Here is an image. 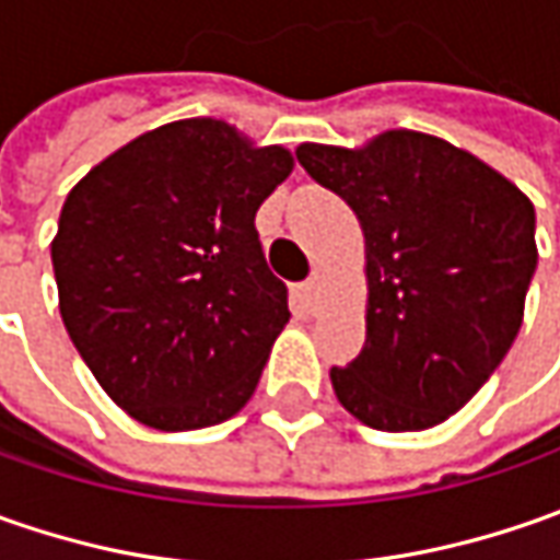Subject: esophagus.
<instances>
[{
    "label": "esophagus",
    "instance_id": "esophagus-1",
    "mask_svg": "<svg viewBox=\"0 0 560 560\" xmlns=\"http://www.w3.org/2000/svg\"><path fill=\"white\" fill-rule=\"evenodd\" d=\"M317 290H320V277L314 273L308 277L302 287H299V305L305 308V312H314V302H317Z\"/></svg>",
    "mask_w": 560,
    "mask_h": 560
}]
</instances>
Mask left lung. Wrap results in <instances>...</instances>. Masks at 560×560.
Wrapping results in <instances>:
<instances>
[{
	"instance_id": "obj_1",
	"label": "left lung",
	"mask_w": 560,
	"mask_h": 560,
	"mask_svg": "<svg viewBox=\"0 0 560 560\" xmlns=\"http://www.w3.org/2000/svg\"><path fill=\"white\" fill-rule=\"evenodd\" d=\"M314 180L368 240V342L334 368L336 398L374 430H427L464 408L508 355L536 273V211L452 142L389 130L364 149L305 142Z\"/></svg>"
}]
</instances>
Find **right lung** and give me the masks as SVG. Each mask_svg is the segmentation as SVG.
I'll use <instances>...</instances> for the list:
<instances>
[{"label":"right lung","instance_id":"1","mask_svg":"<svg viewBox=\"0 0 560 560\" xmlns=\"http://www.w3.org/2000/svg\"><path fill=\"white\" fill-rule=\"evenodd\" d=\"M292 155L230 124H164L96 164L52 243L61 320L98 386L155 430H199L246 405L290 320L255 230Z\"/></svg>","mask_w":560,"mask_h":560}]
</instances>
